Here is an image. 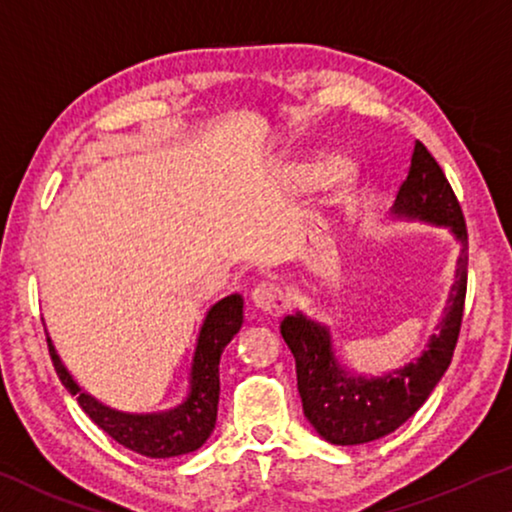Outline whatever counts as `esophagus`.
Masks as SVG:
<instances>
[{
  "label": "esophagus",
  "instance_id": "obj_1",
  "mask_svg": "<svg viewBox=\"0 0 512 512\" xmlns=\"http://www.w3.org/2000/svg\"><path fill=\"white\" fill-rule=\"evenodd\" d=\"M253 306L264 315H269V318H278V315L287 311L290 299H287V294L278 285L259 283L253 290Z\"/></svg>",
  "mask_w": 512,
  "mask_h": 512
}]
</instances>
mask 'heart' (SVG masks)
Returning <instances> with one entry per match:
<instances>
[{"label":"heart","mask_w":512,"mask_h":512,"mask_svg":"<svg viewBox=\"0 0 512 512\" xmlns=\"http://www.w3.org/2000/svg\"><path fill=\"white\" fill-rule=\"evenodd\" d=\"M290 176L299 187L315 185L318 181L336 185V183L345 181V176H348V164H345L343 160H329L327 164L306 162V164H297V167H292Z\"/></svg>","instance_id":"1"}]
</instances>
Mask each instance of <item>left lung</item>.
Here are the masks:
<instances>
[{"label":"left lung","mask_w":512,"mask_h":512,"mask_svg":"<svg viewBox=\"0 0 512 512\" xmlns=\"http://www.w3.org/2000/svg\"><path fill=\"white\" fill-rule=\"evenodd\" d=\"M394 213L450 227L462 241L457 280L452 285L445 318L438 327L441 331L431 336L429 348L417 362L387 373L385 378H348L331 355L327 327L315 325L301 313L287 315L280 322V334L297 362V385L304 415L315 431L334 445L376 441L392 434L410 415H415L450 366L462 329L466 273H469V232L457 194L452 192L443 169L422 141H415L413 146Z\"/></svg>","instance_id":"obj_1"}]
</instances>
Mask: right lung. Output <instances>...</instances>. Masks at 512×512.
<instances>
[{
  "mask_svg": "<svg viewBox=\"0 0 512 512\" xmlns=\"http://www.w3.org/2000/svg\"><path fill=\"white\" fill-rule=\"evenodd\" d=\"M243 325V299L239 294L222 299L208 311L204 327L199 331L197 350L192 359V387L190 397L181 406L160 415H129L118 413L102 406L88 394L81 392V387L74 383L64 369L60 357L48 341V352L53 359V366L60 376L62 385L69 394H74L78 406L85 410V415L106 431L113 441L125 445L127 450L139 452L143 457L167 459L194 452L206 443L215 429V417H218V397H220V355L227 348V343L239 334Z\"/></svg>",
  "mask_w": 512,
  "mask_h": 512,
  "instance_id": "add662e5",
  "label": "right lung"
}]
</instances>
